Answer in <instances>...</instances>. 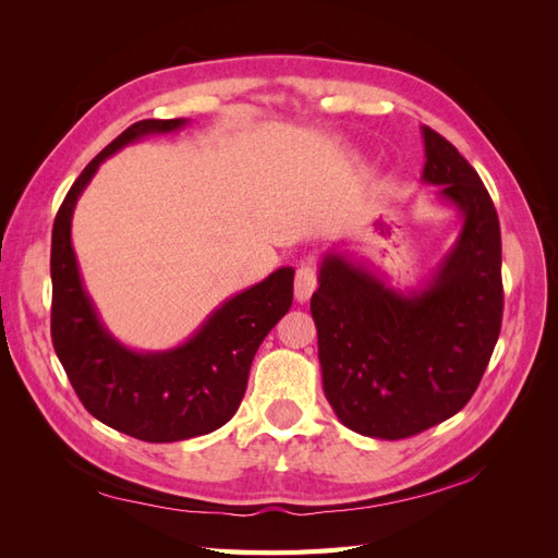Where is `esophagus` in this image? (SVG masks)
I'll use <instances>...</instances> for the list:
<instances>
[{
  "instance_id": "esophagus-1",
  "label": "esophagus",
  "mask_w": 558,
  "mask_h": 558,
  "mask_svg": "<svg viewBox=\"0 0 558 558\" xmlns=\"http://www.w3.org/2000/svg\"><path fill=\"white\" fill-rule=\"evenodd\" d=\"M316 291V267L312 263H302L295 272V300L307 302Z\"/></svg>"
}]
</instances>
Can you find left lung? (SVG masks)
<instances>
[{
	"mask_svg": "<svg viewBox=\"0 0 558 558\" xmlns=\"http://www.w3.org/2000/svg\"><path fill=\"white\" fill-rule=\"evenodd\" d=\"M421 181L461 216L449 251L416 289L396 291L375 267L332 248L310 305L330 408L347 428L377 440H402L461 412L502 320L494 202L445 137L421 125Z\"/></svg>",
	"mask_w": 558,
	"mask_h": 558,
	"instance_id": "left-lung-1",
	"label": "left lung"
}]
</instances>
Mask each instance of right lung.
<instances>
[{
	"instance_id": "obj_1",
	"label": "right lung",
	"mask_w": 558,
	"mask_h": 558,
	"mask_svg": "<svg viewBox=\"0 0 558 558\" xmlns=\"http://www.w3.org/2000/svg\"><path fill=\"white\" fill-rule=\"evenodd\" d=\"M185 123V118H148L118 134L66 193L50 244V335L64 373L95 418L144 442L191 440L228 424L244 398L253 356L293 302L295 269L279 267L251 289L223 300L189 340L172 349H132L105 326L83 286L72 246L76 202L107 158L150 134L177 132Z\"/></svg>"
}]
</instances>
